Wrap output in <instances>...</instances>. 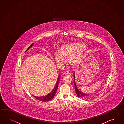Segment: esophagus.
Wrapping results in <instances>:
<instances>
[{
	"mask_svg": "<svg viewBox=\"0 0 124 124\" xmlns=\"http://www.w3.org/2000/svg\"><path fill=\"white\" fill-rule=\"evenodd\" d=\"M63 74L64 75H67L69 74V71H63Z\"/></svg>",
	"mask_w": 124,
	"mask_h": 124,
	"instance_id": "esophagus-1",
	"label": "esophagus"
}]
</instances>
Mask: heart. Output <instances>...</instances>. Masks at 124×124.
<instances>
[{"mask_svg":"<svg viewBox=\"0 0 124 124\" xmlns=\"http://www.w3.org/2000/svg\"><path fill=\"white\" fill-rule=\"evenodd\" d=\"M86 50V46L78 43L64 44L59 48L58 53L55 54V60L57 64L64 62V58H67L69 63L77 65L81 60Z\"/></svg>","mask_w":124,"mask_h":124,"instance_id":"obj_1","label":"heart"}]
</instances>
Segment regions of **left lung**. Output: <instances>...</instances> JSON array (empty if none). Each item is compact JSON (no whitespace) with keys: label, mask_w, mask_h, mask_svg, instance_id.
<instances>
[{"label":"left lung","mask_w":124,"mask_h":124,"mask_svg":"<svg viewBox=\"0 0 124 124\" xmlns=\"http://www.w3.org/2000/svg\"><path fill=\"white\" fill-rule=\"evenodd\" d=\"M75 78V77L74 72V81ZM74 85L75 91H76V94H77V96H78V97H81V98H82L86 99V98H88L89 96H90L89 95H87V94H85V93L81 92V91H80L78 90V87H77V85H76V83H75V81Z\"/></svg>","instance_id":"8db88e82"}]
</instances>
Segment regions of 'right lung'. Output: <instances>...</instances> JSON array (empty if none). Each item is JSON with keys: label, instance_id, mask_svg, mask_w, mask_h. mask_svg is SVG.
Returning <instances> with one entry per match:
<instances>
[{"label": "right lung", "instance_id": "1", "mask_svg": "<svg viewBox=\"0 0 124 124\" xmlns=\"http://www.w3.org/2000/svg\"><path fill=\"white\" fill-rule=\"evenodd\" d=\"M33 45V43H32V44L28 47V48L27 49L26 51L29 49L31 47H32V45ZM60 76H59L57 78V82L55 85V86L54 87V88H53V91L49 93L48 94H47L46 96H41V97H38V96H33L34 97H35V98L39 100L40 101H43V102H46V101H49L50 100H51L53 98V97H54V96L55 95L56 92H57V89L58 88V84H59V82L60 81Z\"/></svg>", "mask_w": 124, "mask_h": 124}]
</instances>
